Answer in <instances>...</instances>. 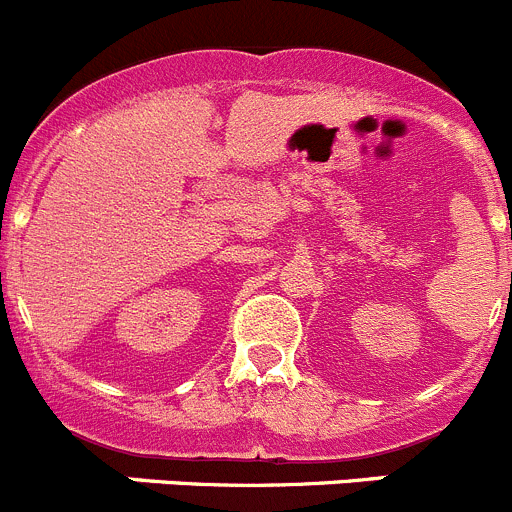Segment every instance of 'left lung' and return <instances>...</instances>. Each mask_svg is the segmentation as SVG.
<instances>
[{
	"mask_svg": "<svg viewBox=\"0 0 512 512\" xmlns=\"http://www.w3.org/2000/svg\"><path fill=\"white\" fill-rule=\"evenodd\" d=\"M510 226H512V223H510ZM510 236H512V231H510Z\"/></svg>",
	"mask_w": 512,
	"mask_h": 512,
	"instance_id": "left-lung-1",
	"label": "left lung"
}]
</instances>
